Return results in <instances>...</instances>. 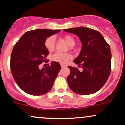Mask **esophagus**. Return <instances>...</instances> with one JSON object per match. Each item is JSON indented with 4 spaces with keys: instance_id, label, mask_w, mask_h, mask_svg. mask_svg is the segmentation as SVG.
I'll list each match as a JSON object with an SVG mask.
<instances>
[{
    "instance_id": "34e87169",
    "label": "esophagus",
    "mask_w": 125,
    "mask_h": 125,
    "mask_svg": "<svg viewBox=\"0 0 125 125\" xmlns=\"http://www.w3.org/2000/svg\"><path fill=\"white\" fill-rule=\"evenodd\" d=\"M60 65H61L62 68H65V67H66V65H64V64H62V63H61V64H60Z\"/></svg>"
}]
</instances>
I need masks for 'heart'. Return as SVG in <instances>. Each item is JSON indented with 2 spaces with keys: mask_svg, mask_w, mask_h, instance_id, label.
<instances>
[{
  "mask_svg": "<svg viewBox=\"0 0 125 125\" xmlns=\"http://www.w3.org/2000/svg\"><path fill=\"white\" fill-rule=\"evenodd\" d=\"M64 39L68 43L70 46H73L75 44V40L72 36L66 35L64 36ZM45 46L49 52H52L55 47V39L53 36H51L47 38L45 41ZM72 59V56L69 53H63L57 52L52 56V60L60 63H66L69 60Z\"/></svg>",
  "mask_w": 125,
  "mask_h": 125,
  "instance_id": "heart-1",
  "label": "heart"
}]
</instances>
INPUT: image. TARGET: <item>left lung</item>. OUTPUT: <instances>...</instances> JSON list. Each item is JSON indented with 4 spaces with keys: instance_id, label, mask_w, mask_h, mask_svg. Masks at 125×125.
I'll return each mask as SVG.
<instances>
[{
    "instance_id": "left-lung-1",
    "label": "left lung",
    "mask_w": 125,
    "mask_h": 125,
    "mask_svg": "<svg viewBox=\"0 0 125 125\" xmlns=\"http://www.w3.org/2000/svg\"><path fill=\"white\" fill-rule=\"evenodd\" d=\"M79 37L82 44L81 52L73 62L81 66L80 72L68 66V86L74 93L89 95L98 91L105 84L111 71L110 48L98 31L86 27L64 29Z\"/></svg>"
}]
</instances>
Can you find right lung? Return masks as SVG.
<instances>
[{
	"label": "right lung",
	"instance_id": "1",
	"mask_svg": "<svg viewBox=\"0 0 125 125\" xmlns=\"http://www.w3.org/2000/svg\"><path fill=\"white\" fill-rule=\"evenodd\" d=\"M60 30L38 29L25 32L14 45L10 68L15 82L28 94L40 95L51 91L61 66L52 62L50 66L39 69L49 52L45 46L47 38Z\"/></svg>",
	"mask_w": 125,
	"mask_h": 125
}]
</instances>
